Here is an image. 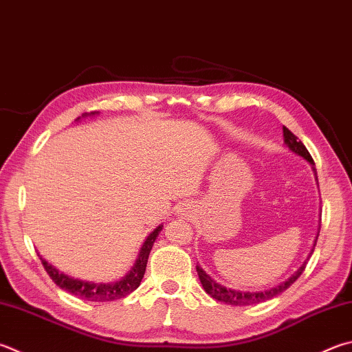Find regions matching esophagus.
I'll use <instances>...</instances> for the list:
<instances>
[{"label": "esophagus", "mask_w": 352, "mask_h": 352, "mask_svg": "<svg viewBox=\"0 0 352 352\" xmlns=\"http://www.w3.org/2000/svg\"><path fill=\"white\" fill-rule=\"evenodd\" d=\"M184 209H189V208H188V206H186V204H184Z\"/></svg>", "instance_id": "obj_1"}]
</instances>
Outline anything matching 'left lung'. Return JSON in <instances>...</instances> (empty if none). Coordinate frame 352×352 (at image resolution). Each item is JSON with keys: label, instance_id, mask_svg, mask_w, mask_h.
<instances>
[{"label": "left lung", "instance_id": "obj_1", "mask_svg": "<svg viewBox=\"0 0 352 352\" xmlns=\"http://www.w3.org/2000/svg\"><path fill=\"white\" fill-rule=\"evenodd\" d=\"M283 137H285V143L287 148H289L292 152H296L297 155L303 157L306 162L314 164V160H312L308 149L305 148V144L300 142V140L294 135V133L287 129L286 126H283ZM312 252H314V249H312ZM305 267H306V261L302 266H300V270L296 274H292V276L282 285L271 287V289H267V291H258V292H245V291L228 289L226 286H221L217 282H214V280L210 278L200 266H197V272H198V277H200V282L203 285V289L206 291L212 298L219 300V302H223V303L234 305V306H248V305H257L261 302H266V300L274 298L276 296H278V294L286 291L287 287H289L300 276H302Z\"/></svg>", "mask_w": 352, "mask_h": 352}]
</instances>
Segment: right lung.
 <instances>
[{
	"mask_svg": "<svg viewBox=\"0 0 352 352\" xmlns=\"http://www.w3.org/2000/svg\"><path fill=\"white\" fill-rule=\"evenodd\" d=\"M94 113V112H92ZM162 231V226H158L154 232H152L146 241L143 243L142 251H140L138 258L135 265L127 274L118 282L113 283H91V282H82V280H75L69 276L61 274L58 270H55L52 265H49L46 260H43L41 263L44 270L49 274V277L54 280L55 285H58L61 289H65L74 296L80 297L82 300H89V302H112V300L123 298L129 296L132 291H135L137 287L142 283V278L144 276L146 265H148V257L152 246H154V241L157 239L158 232Z\"/></svg>",
	"mask_w": 352,
	"mask_h": 352,
	"instance_id": "right-lung-1",
	"label": "right lung"
}]
</instances>
